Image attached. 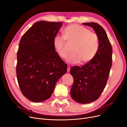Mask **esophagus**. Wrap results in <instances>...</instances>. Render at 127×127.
<instances>
[{
	"label": "esophagus",
	"mask_w": 127,
	"mask_h": 127,
	"mask_svg": "<svg viewBox=\"0 0 127 127\" xmlns=\"http://www.w3.org/2000/svg\"><path fill=\"white\" fill-rule=\"evenodd\" d=\"M70 69V66H67V72H69Z\"/></svg>",
	"instance_id": "34e87169"
}]
</instances>
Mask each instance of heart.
I'll return each mask as SVG.
<instances>
[{
    "instance_id": "heart-1",
    "label": "heart",
    "mask_w": 127,
    "mask_h": 127,
    "mask_svg": "<svg viewBox=\"0 0 127 127\" xmlns=\"http://www.w3.org/2000/svg\"><path fill=\"white\" fill-rule=\"evenodd\" d=\"M63 36L54 37L53 47L59 56L65 59L68 53L65 47L66 40L74 43L72 53L66 59L68 63L76 64L81 61V64H85L95 58L99 48L98 37L95 32L83 26L72 24L64 29Z\"/></svg>"
}]
</instances>
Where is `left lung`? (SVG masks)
<instances>
[{
  "mask_svg": "<svg viewBox=\"0 0 127 127\" xmlns=\"http://www.w3.org/2000/svg\"><path fill=\"white\" fill-rule=\"evenodd\" d=\"M83 25L92 27L98 37L99 48L95 58L80 67L72 66L70 73L74 82L70 89L71 98L86 104L96 101L106 86L112 65V47L103 27L94 22Z\"/></svg>",
  "mask_w": 127,
  "mask_h": 127,
  "instance_id": "obj_1",
  "label": "left lung"
}]
</instances>
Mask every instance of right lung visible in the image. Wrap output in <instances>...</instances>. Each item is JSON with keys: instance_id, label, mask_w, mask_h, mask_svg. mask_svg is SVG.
Listing matches in <instances>:
<instances>
[{"instance_id": "right-lung-1", "label": "right lung", "mask_w": 127, "mask_h": 127, "mask_svg": "<svg viewBox=\"0 0 127 127\" xmlns=\"http://www.w3.org/2000/svg\"><path fill=\"white\" fill-rule=\"evenodd\" d=\"M62 26V22H37L20 40L16 77L22 93L32 102L50 98L57 82L67 71V64L55 51L53 44Z\"/></svg>"}]
</instances>
